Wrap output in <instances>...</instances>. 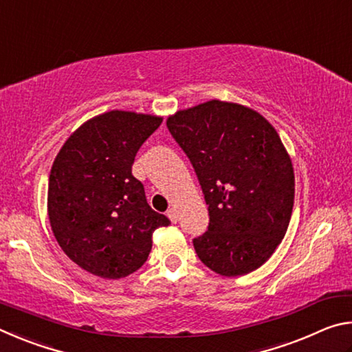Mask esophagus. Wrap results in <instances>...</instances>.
<instances>
[{
	"label": "esophagus",
	"instance_id": "1",
	"mask_svg": "<svg viewBox=\"0 0 352 352\" xmlns=\"http://www.w3.org/2000/svg\"><path fill=\"white\" fill-rule=\"evenodd\" d=\"M168 216H169V219H170V222H172V223H177V220H178V212H177L175 208H170V210L168 211Z\"/></svg>",
	"mask_w": 352,
	"mask_h": 352
}]
</instances>
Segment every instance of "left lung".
Returning a JSON list of instances; mask_svg holds the SVG:
<instances>
[{
  "mask_svg": "<svg viewBox=\"0 0 352 352\" xmlns=\"http://www.w3.org/2000/svg\"><path fill=\"white\" fill-rule=\"evenodd\" d=\"M197 174L210 225L195 253L222 276L264 264L284 239L295 197L292 160L275 127L248 107L208 100L168 118Z\"/></svg>",
  "mask_w": 352,
  "mask_h": 352,
  "instance_id": "left-lung-1",
  "label": "left lung"
}]
</instances>
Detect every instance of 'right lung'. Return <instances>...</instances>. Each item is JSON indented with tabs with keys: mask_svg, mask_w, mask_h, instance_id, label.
Listing matches in <instances>:
<instances>
[{
	"mask_svg": "<svg viewBox=\"0 0 352 352\" xmlns=\"http://www.w3.org/2000/svg\"><path fill=\"white\" fill-rule=\"evenodd\" d=\"M163 118L111 110L83 122L52 163L47 216L58 245L80 269L119 279L140 269L152 233L170 220L148 206L132 164Z\"/></svg>",
	"mask_w": 352,
	"mask_h": 352,
	"instance_id": "right-lung-1",
	"label": "right lung"
}]
</instances>
